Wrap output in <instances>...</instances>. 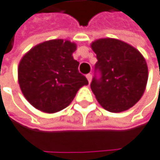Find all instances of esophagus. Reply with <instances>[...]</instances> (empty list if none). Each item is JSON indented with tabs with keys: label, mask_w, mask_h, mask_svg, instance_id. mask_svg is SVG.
<instances>
[{
	"label": "esophagus",
	"mask_w": 160,
	"mask_h": 160,
	"mask_svg": "<svg viewBox=\"0 0 160 160\" xmlns=\"http://www.w3.org/2000/svg\"><path fill=\"white\" fill-rule=\"evenodd\" d=\"M86 78H87L88 82L90 83L91 81H92V75H91V74H87V75H86Z\"/></svg>",
	"instance_id": "esophagus-1"
}]
</instances>
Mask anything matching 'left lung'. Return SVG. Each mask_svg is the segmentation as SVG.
Masks as SVG:
<instances>
[{
    "label": "left lung",
    "instance_id": "left-lung-1",
    "mask_svg": "<svg viewBox=\"0 0 160 160\" xmlns=\"http://www.w3.org/2000/svg\"><path fill=\"white\" fill-rule=\"evenodd\" d=\"M97 54L96 70L100 78H93L91 89L105 110L119 113L133 107L141 98L148 81L144 57L122 41L103 38L91 43Z\"/></svg>",
    "mask_w": 160,
    "mask_h": 160
}]
</instances>
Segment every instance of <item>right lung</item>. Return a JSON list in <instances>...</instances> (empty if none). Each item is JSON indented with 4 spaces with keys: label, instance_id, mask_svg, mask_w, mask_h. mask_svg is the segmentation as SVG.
Listing matches in <instances>:
<instances>
[{
    "label": "right lung",
    "instance_id": "add662e5",
    "mask_svg": "<svg viewBox=\"0 0 160 160\" xmlns=\"http://www.w3.org/2000/svg\"><path fill=\"white\" fill-rule=\"evenodd\" d=\"M77 44L67 40H50L32 47L18 67L20 88L36 109L52 114L66 108L78 89L88 84L74 60Z\"/></svg>",
    "mask_w": 160,
    "mask_h": 160
}]
</instances>
